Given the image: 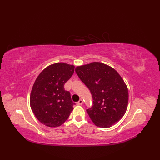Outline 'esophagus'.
Here are the masks:
<instances>
[{"label":"esophagus","mask_w":160,"mask_h":160,"mask_svg":"<svg viewBox=\"0 0 160 160\" xmlns=\"http://www.w3.org/2000/svg\"><path fill=\"white\" fill-rule=\"evenodd\" d=\"M83 100L80 99V100L78 101V102H77V104H78V105H82V104H83Z\"/></svg>","instance_id":"obj_1"}]
</instances>
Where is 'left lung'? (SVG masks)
Returning <instances> with one entry per match:
<instances>
[{
	"instance_id": "left-lung-1",
	"label": "left lung",
	"mask_w": 160,
	"mask_h": 160,
	"mask_svg": "<svg viewBox=\"0 0 160 160\" xmlns=\"http://www.w3.org/2000/svg\"><path fill=\"white\" fill-rule=\"evenodd\" d=\"M75 72L91 91L93 103L87 112L97 126L108 128L125 115L129 93L126 84L118 71L100 62L77 66Z\"/></svg>"
}]
</instances>
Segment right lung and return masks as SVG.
<instances>
[{"label":"right lung","mask_w":160,"mask_h":160,"mask_svg":"<svg viewBox=\"0 0 160 160\" xmlns=\"http://www.w3.org/2000/svg\"><path fill=\"white\" fill-rule=\"evenodd\" d=\"M75 66L56 62L47 67L38 75L30 95L33 113L46 126H61L68 119L73 105L64 84L74 72Z\"/></svg>","instance_id":"add662e5"}]
</instances>
